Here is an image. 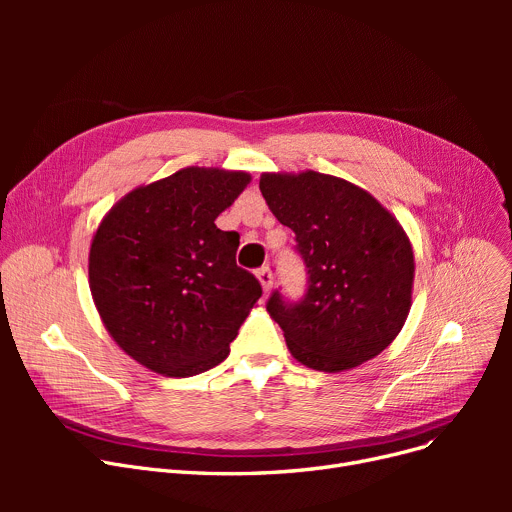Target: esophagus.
Listing matches in <instances>:
<instances>
[{
  "label": "esophagus",
  "mask_w": 512,
  "mask_h": 512,
  "mask_svg": "<svg viewBox=\"0 0 512 512\" xmlns=\"http://www.w3.org/2000/svg\"><path fill=\"white\" fill-rule=\"evenodd\" d=\"M257 278H259V282H261V288L265 290V292H270L272 290V286H274V276H272V270L270 267H261V270H257Z\"/></svg>",
  "instance_id": "obj_1"
}]
</instances>
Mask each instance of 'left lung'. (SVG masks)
I'll use <instances>...</instances> for the list:
<instances>
[{
	"label": "left lung",
	"mask_w": 512,
	"mask_h": 512,
	"mask_svg": "<svg viewBox=\"0 0 512 512\" xmlns=\"http://www.w3.org/2000/svg\"><path fill=\"white\" fill-rule=\"evenodd\" d=\"M261 195L297 234L309 286L288 303L276 290L267 313L299 363L338 373L378 357L411 311L415 257L407 232L361 186L305 170L263 172Z\"/></svg>",
	"instance_id": "8db88e82"
}]
</instances>
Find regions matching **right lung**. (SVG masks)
Wrapping results in <instances>:
<instances>
[{
  "instance_id": "add662e5",
  "label": "right lung",
  "mask_w": 512,
  "mask_h": 512,
  "mask_svg": "<svg viewBox=\"0 0 512 512\" xmlns=\"http://www.w3.org/2000/svg\"><path fill=\"white\" fill-rule=\"evenodd\" d=\"M251 174L182 168L132 188L91 240L89 288L105 330L147 369L188 378L222 363L261 284L215 218Z\"/></svg>"
}]
</instances>
